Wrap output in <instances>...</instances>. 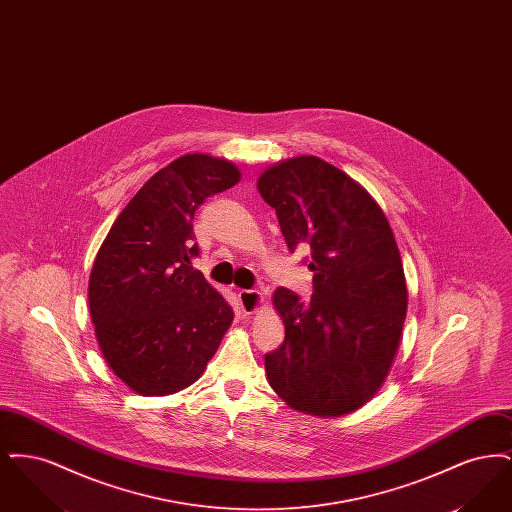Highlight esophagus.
I'll use <instances>...</instances> for the list:
<instances>
[{
	"instance_id": "34e87169",
	"label": "esophagus",
	"mask_w": 512,
	"mask_h": 512,
	"mask_svg": "<svg viewBox=\"0 0 512 512\" xmlns=\"http://www.w3.org/2000/svg\"><path fill=\"white\" fill-rule=\"evenodd\" d=\"M238 297H240V305H242L245 315L257 313L261 309V305L265 303V295L257 290H240Z\"/></svg>"
}]
</instances>
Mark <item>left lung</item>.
<instances>
[{
  "instance_id": "left-lung-1",
  "label": "left lung",
  "mask_w": 512,
  "mask_h": 512,
  "mask_svg": "<svg viewBox=\"0 0 512 512\" xmlns=\"http://www.w3.org/2000/svg\"><path fill=\"white\" fill-rule=\"evenodd\" d=\"M257 188L288 249H311L313 270L309 299L288 288L272 297L286 338L265 355L268 384L295 411L351 413L384 384L407 317L390 222L363 186L313 155L268 167Z\"/></svg>"
}]
</instances>
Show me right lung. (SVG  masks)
Masks as SVG:
<instances>
[{"label": "right lung", "instance_id": "right-lung-1", "mask_svg": "<svg viewBox=\"0 0 512 512\" xmlns=\"http://www.w3.org/2000/svg\"><path fill=\"white\" fill-rule=\"evenodd\" d=\"M240 182L230 161L188 153L155 172L113 222L88 299L99 349L130 390L169 395L203 374L234 320L192 259L195 209Z\"/></svg>", "mask_w": 512, "mask_h": 512}]
</instances>
